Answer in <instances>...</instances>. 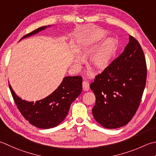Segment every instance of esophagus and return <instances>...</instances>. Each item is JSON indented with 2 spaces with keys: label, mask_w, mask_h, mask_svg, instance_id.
Here are the masks:
<instances>
[{
  "label": "esophagus",
  "mask_w": 156,
  "mask_h": 156,
  "mask_svg": "<svg viewBox=\"0 0 156 156\" xmlns=\"http://www.w3.org/2000/svg\"><path fill=\"white\" fill-rule=\"evenodd\" d=\"M82 88H83V90L85 91L89 90L90 85L87 80H84L83 82H82Z\"/></svg>",
  "instance_id": "esophagus-1"
}]
</instances>
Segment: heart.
Wrapping results in <instances>:
<instances>
[{
    "label": "heart",
    "instance_id": "b5f03b06",
    "mask_svg": "<svg viewBox=\"0 0 156 156\" xmlns=\"http://www.w3.org/2000/svg\"><path fill=\"white\" fill-rule=\"evenodd\" d=\"M106 35L103 30H97L85 38L82 42L84 50H89L93 46L102 40ZM117 42L114 39H108L94 51L90 57V63L94 69L101 70L105 69L117 49Z\"/></svg>",
    "mask_w": 156,
    "mask_h": 156
}]
</instances>
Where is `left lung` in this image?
I'll list each match as a JSON object with an SVG mask.
<instances>
[{"mask_svg": "<svg viewBox=\"0 0 156 156\" xmlns=\"http://www.w3.org/2000/svg\"><path fill=\"white\" fill-rule=\"evenodd\" d=\"M147 79V65L139 42L129 35L123 53L97 75L90 85L96 97L93 115L106 129L129 123L139 108Z\"/></svg>", "mask_w": 156, "mask_h": 156, "instance_id": "left-lung-1", "label": "left lung"}]
</instances>
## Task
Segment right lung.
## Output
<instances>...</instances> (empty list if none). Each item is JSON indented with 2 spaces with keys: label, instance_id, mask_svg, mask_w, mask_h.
I'll use <instances>...</instances> for the list:
<instances>
[{
  "label": "right lung",
  "instance_id": "1",
  "mask_svg": "<svg viewBox=\"0 0 156 156\" xmlns=\"http://www.w3.org/2000/svg\"><path fill=\"white\" fill-rule=\"evenodd\" d=\"M42 26L23 36L20 40L38 33L47 27ZM17 109L33 126L48 129L59 124L68 114L72 103L82 90V78L80 76H66L57 89L46 98L37 101H27L18 97L9 84Z\"/></svg>",
  "mask_w": 156,
  "mask_h": 156
}]
</instances>
